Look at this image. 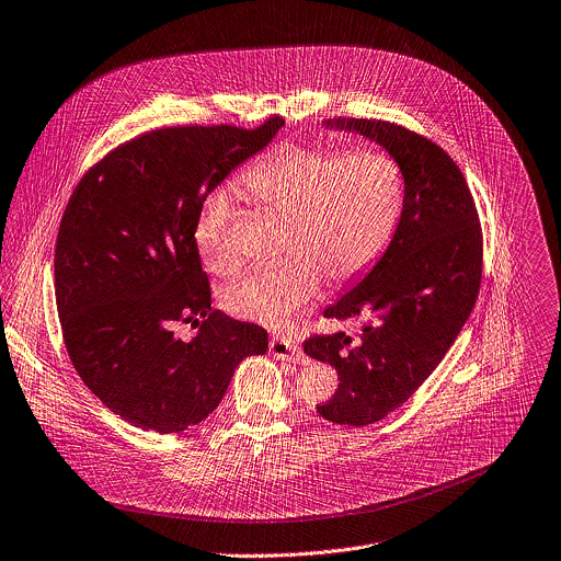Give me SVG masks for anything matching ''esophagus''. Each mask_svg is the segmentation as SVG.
Returning a JSON list of instances; mask_svg holds the SVG:
<instances>
[{
  "label": "esophagus",
  "mask_w": 561,
  "mask_h": 561,
  "mask_svg": "<svg viewBox=\"0 0 561 561\" xmlns=\"http://www.w3.org/2000/svg\"><path fill=\"white\" fill-rule=\"evenodd\" d=\"M270 353L276 357V359H287V362H294V364H302L305 362V355L300 353V348L287 340V337H272L270 342Z\"/></svg>",
  "instance_id": "1"
}]
</instances>
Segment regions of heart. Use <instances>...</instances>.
Returning a JSON list of instances; mask_svg holds the SVG:
<instances>
[{
	"label": "heart",
	"mask_w": 561,
	"mask_h": 561,
	"mask_svg": "<svg viewBox=\"0 0 561 561\" xmlns=\"http://www.w3.org/2000/svg\"><path fill=\"white\" fill-rule=\"evenodd\" d=\"M263 208L285 217L283 261L230 283L224 309L272 329L285 327L322 287V276L344 285L364 274L386 250L403 206V178L397 162L373 149L327 151L287 145L252 164L239 180ZM234 199L210 193L195 226L206 267L230 274L239 259L230 245Z\"/></svg>",
	"instance_id": "1"
}]
</instances>
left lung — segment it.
I'll use <instances>...</instances> for the list:
<instances>
[{
	"label": "left lung",
	"mask_w": 561,
	"mask_h": 561,
	"mask_svg": "<svg viewBox=\"0 0 561 561\" xmlns=\"http://www.w3.org/2000/svg\"><path fill=\"white\" fill-rule=\"evenodd\" d=\"M322 127L379 145L403 178L388 248L324 311L337 320L366 316L357 342L344 333L305 342V353L340 379L320 416L362 427L405 403L454 344L476 305L482 239L467 182L440 147L381 121L333 118Z\"/></svg>",
	"instance_id": "obj_1"
}]
</instances>
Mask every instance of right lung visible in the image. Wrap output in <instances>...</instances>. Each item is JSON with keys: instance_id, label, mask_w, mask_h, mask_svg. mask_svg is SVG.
Here are the masks:
<instances>
[{"instance_id": "1", "label": "right lung", "mask_w": 561, "mask_h": 561, "mask_svg": "<svg viewBox=\"0 0 561 561\" xmlns=\"http://www.w3.org/2000/svg\"><path fill=\"white\" fill-rule=\"evenodd\" d=\"M283 127H173L101 160L77 186L55 250L70 359L127 423L158 434L204 421L237 366L267 351L263 327L210 307L195 226L206 197ZM201 327L182 341L172 327Z\"/></svg>"}]
</instances>
